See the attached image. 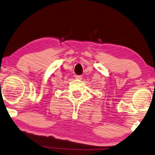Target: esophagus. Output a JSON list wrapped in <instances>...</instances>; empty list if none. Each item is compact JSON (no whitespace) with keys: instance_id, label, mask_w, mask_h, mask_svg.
I'll list each match as a JSON object with an SVG mask.
<instances>
[{"instance_id":"obj_1","label":"esophagus","mask_w":155,"mask_h":155,"mask_svg":"<svg viewBox=\"0 0 155 155\" xmlns=\"http://www.w3.org/2000/svg\"><path fill=\"white\" fill-rule=\"evenodd\" d=\"M75 78H76V79L81 80L82 79V76L81 75H76Z\"/></svg>"}]
</instances>
